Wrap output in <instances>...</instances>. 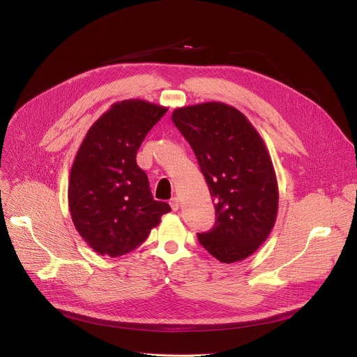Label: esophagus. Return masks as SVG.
I'll return each instance as SVG.
<instances>
[{"label":"esophagus","instance_id":"1","mask_svg":"<svg viewBox=\"0 0 357 357\" xmlns=\"http://www.w3.org/2000/svg\"><path fill=\"white\" fill-rule=\"evenodd\" d=\"M169 205H171V208H172V211H178L179 209V206H181V203H179V199L178 197H172L171 199V202H169Z\"/></svg>","mask_w":357,"mask_h":357}]
</instances>
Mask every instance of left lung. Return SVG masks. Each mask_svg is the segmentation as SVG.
<instances>
[{
    "instance_id": "left-lung-1",
    "label": "left lung",
    "mask_w": 357,
    "mask_h": 357,
    "mask_svg": "<svg viewBox=\"0 0 357 357\" xmlns=\"http://www.w3.org/2000/svg\"><path fill=\"white\" fill-rule=\"evenodd\" d=\"M172 121L190 144L211 196L216 222L199 243L231 264L256 251L270 236L278 212V183L268 149L237 109L208 101L175 109Z\"/></svg>"
}]
</instances>
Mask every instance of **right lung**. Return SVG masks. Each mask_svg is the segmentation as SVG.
<instances>
[{
  "label": "right lung",
  "mask_w": 357,
  "mask_h": 357,
  "mask_svg": "<svg viewBox=\"0 0 357 357\" xmlns=\"http://www.w3.org/2000/svg\"><path fill=\"white\" fill-rule=\"evenodd\" d=\"M167 112L141 98L119 101L79 146L70 169L69 211L79 234L101 256L132 251L171 212L168 203L152 197L135 160L145 135Z\"/></svg>",
  "instance_id": "add662e5"
}]
</instances>
